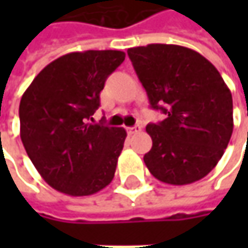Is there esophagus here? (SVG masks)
Masks as SVG:
<instances>
[{
    "label": "esophagus",
    "mask_w": 248,
    "mask_h": 248,
    "mask_svg": "<svg viewBox=\"0 0 248 248\" xmlns=\"http://www.w3.org/2000/svg\"><path fill=\"white\" fill-rule=\"evenodd\" d=\"M139 131H140V127L139 125H135V127H129L128 128V134H138Z\"/></svg>",
    "instance_id": "1"
}]
</instances>
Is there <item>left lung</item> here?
I'll return each mask as SVG.
<instances>
[{
	"instance_id": "1",
	"label": "left lung",
	"mask_w": 248,
	"mask_h": 248,
	"mask_svg": "<svg viewBox=\"0 0 248 248\" xmlns=\"http://www.w3.org/2000/svg\"><path fill=\"white\" fill-rule=\"evenodd\" d=\"M128 56L153 109L167 117L148 124L152 149L143 161L170 185L204 178L224 155L233 132L232 93L219 72L190 48L149 44Z\"/></svg>"
}]
</instances>
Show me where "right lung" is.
Wrapping results in <instances>:
<instances>
[{
    "label": "right lung",
    "mask_w": 248,
    "mask_h": 248,
    "mask_svg": "<svg viewBox=\"0 0 248 248\" xmlns=\"http://www.w3.org/2000/svg\"><path fill=\"white\" fill-rule=\"evenodd\" d=\"M125 59L123 51L63 55L45 66L24 91L20 138L34 167L53 189L90 196L109 185L127 132L91 124L100 91Z\"/></svg>",
    "instance_id": "right-lung-1"
}]
</instances>
